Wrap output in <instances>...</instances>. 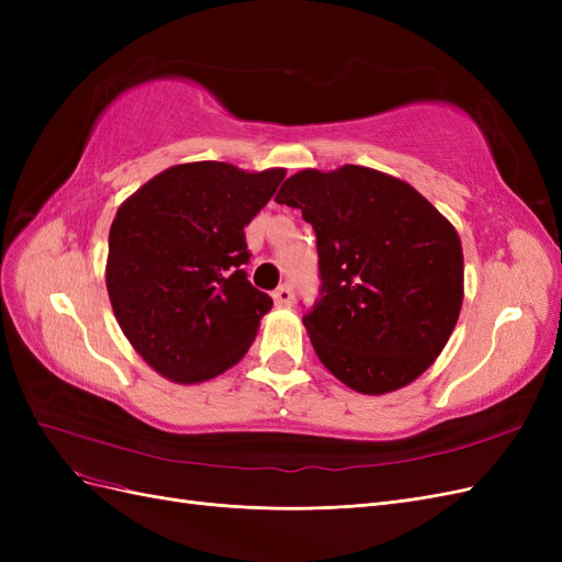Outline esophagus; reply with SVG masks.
<instances>
[{"mask_svg":"<svg viewBox=\"0 0 562 562\" xmlns=\"http://www.w3.org/2000/svg\"><path fill=\"white\" fill-rule=\"evenodd\" d=\"M274 302L279 304V307H291V304L295 302L293 283H283V285H279L277 291H274Z\"/></svg>","mask_w":562,"mask_h":562,"instance_id":"34e87169","label":"esophagus"}]
</instances>
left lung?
<instances>
[{
    "label": "left lung",
    "instance_id": "8db88e82",
    "mask_svg": "<svg viewBox=\"0 0 562 562\" xmlns=\"http://www.w3.org/2000/svg\"><path fill=\"white\" fill-rule=\"evenodd\" d=\"M277 203L316 234L321 288L302 323L321 363L361 394L417 380L462 310L454 227L407 182L353 164L295 173Z\"/></svg>",
    "mask_w": 562,
    "mask_h": 562
}]
</instances>
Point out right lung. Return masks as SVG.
Listing matches in <instances>:
<instances>
[{"label": "right lung", "instance_id": "right-lung-1", "mask_svg": "<svg viewBox=\"0 0 562 562\" xmlns=\"http://www.w3.org/2000/svg\"><path fill=\"white\" fill-rule=\"evenodd\" d=\"M285 178L225 161L180 164L122 203L110 227L108 293L133 349L182 384L244 359L271 297L258 291L244 227Z\"/></svg>", "mask_w": 562, "mask_h": 562}]
</instances>
